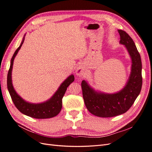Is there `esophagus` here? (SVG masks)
<instances>
[{
  "label": "esophagus",
  "instance_id": "obj_1",
  "mask_svg": "<svg viewBox=\"0 0 152 152\" xmlns=\"http://www.w3.org/2000/svg\"><path fill=\"white\" fill-rule=\"evenodd\" d=\"M86 70L85 69L81 66H79L77 68V70L75 71V73L76 75L79 76V77H82L86 75Z\"/></svg>",
  "mask_w": 152,
  "mask_h": 152
}]
</instances>
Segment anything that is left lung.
Wrapping results in <instances>:
<instances>
[{
  "mask_svg": "<svg viewBox=\"0 0 152 152\" xmlns=\"http://www.w3.org/2000/svg\"><path fill=\"white\" fill-rule=\"evenodd\" d=\"M120 44L125 45L131 58V70L126 86L115 93L94 90L83 80L81 87L87 109L95 116L112 117L126 113L139 96L142 87V63L140 54L132 38L126 31L118 30Z\"/></svg>",
  "mask_w": 152,
  "mask_h": 152,
  "instance_id": "obj_1",
  "label": "left lung"
}]
</instances>
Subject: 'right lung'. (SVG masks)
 I'll return each mask as SVG.
<instances>
[{
  "mask_svg": "<svg viewBox=\"0 0 152 152\" xmlns=\"http://www.w3.org/2000/svg\"><path fill=\"white\" fill-rule=\"evenodd\" d=\"M24 35L22 42L14 53L11 60L10 70L8 72L7 85L9 93L10 94L12 102L17 109L20 112L35 118H49L56 116L60 112L62 108V98L67 89V87L74 81L75 78L73 75H70L62 82L58 90L49 99L40 103H31L26 102L20 95H18L14 89L12 83V70L16 56L19 50L21 49L22 44L25 40Z\"/></svg>",
  "mask_w": 152,
  "mask_h": 152,
  "instance_id": "add662e5",
  "label": "right lung"
}]
</instances>
